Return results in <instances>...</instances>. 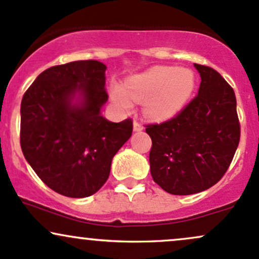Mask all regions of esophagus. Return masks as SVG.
<instances>
[{
  "label": "esophagus",
  "mask_w": 259,
  "mask_h": 259,
  "mask_svg": "<svg viewBox=\"0 0 259 259\" xmlns=\"http://www.w3.org/2000/svg\"><path fill=\"white\" fill-rule=\"evenodd\" d=\"M144 126L139 121H134V132H143Z\"/></svg>",
  "instance_id": "esophagus-1"
}]
</instances>
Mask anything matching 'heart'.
Segmentation results:
<instances>
[{"label":"heart","mask_w":259,"mask_h":259,"mask_svg":"<svg viewBox=\"0 0 259 259\" xmlns=\"http://www.w3.org/2000/svg\"><path fill=\"white\" fill-rule=\"evenodd\" d=\"M197 79L192 70L176 66H153L132 76L124 87L113 83L110 98L116 108L129 112L133 102L143 103V112L152 121H164L177 115L194 93Z\"/></svg>","instance_id":"heart-1"}]
</instances>
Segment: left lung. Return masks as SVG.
I'll use <instances>...</instances> for the list:
<instances>
[{
  "label": "left lung",
  "instance_id": "left-lung-1",
  "mask_svg": "<svg viewBox=\"0 0 259 259\" xmlns=\"http://www.w3.org/2000/svg\"><path fill=\"white\" fill-rule=\"evenodd\" d=\"M201 82L198 95L175 118L146 125L152 140L150 171L169 194L189 195L223 178L240 143L236 96L223 76L194 64Z\"/></svg>",
  "mask_w": 259,
  "mask_h": 259
}]
</instances>
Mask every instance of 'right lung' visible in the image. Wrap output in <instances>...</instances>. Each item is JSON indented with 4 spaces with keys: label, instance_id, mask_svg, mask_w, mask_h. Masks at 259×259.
<instances>
[{
    "label": "right lung",
    "instance_id": "obj_1",
    "mask_svg": "<svg viewBox=\"0 0 259 259\" xmlns=\"http://www.w3.org/2000/svg\"><path fill=\"white\" fill-rule=\"evenodd\" d=\"M107 66L72 61L42 71L21 103V147L49 188L86 198L106 183L114 155L130 139L132 119L112 123L101 114L108 101Z\"/></svg>",
    "mask_w": 259,
    "mask_h": 259
}]
</instances>
